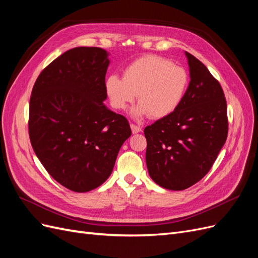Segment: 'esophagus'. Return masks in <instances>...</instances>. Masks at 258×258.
<instances>
[{"instance_id":"obj_1","label":"esophagus","mask_w":258,"mask_h":258,"mask_svg":"<svg viewBox=\"0 0 258 258\" xmlns=\"http://www.w3.org/2000/svg\"><path fill=\"white\" fill-rule=\"evenodd\" d=\"M130 127H131L132 134H139V132H141V131H142L141 127L137 126V124H135V123H131V124H130Z\"/></svg>"}]
</instances>
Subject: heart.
Wrapping results in <instances>:
<instances>
[{"label":"heart","instance_id":"obj_1","mask_svg":"<svg viewBox=\"0 0 258 258\" xmlns=\"http://www.w3.org/2000/svg\"><path fill=\"white\" fill-rule=\"evenodd\" d=\"M186 70L172 61L155 54L137 59L122 72L105 81V91L115 110L123 111L136 100L139 105L134 114L137 118L150 115L160 119L172 114L181 105L188 87Z\"/></svg>","mask_w":258,"mask_h":258}]
</instances>
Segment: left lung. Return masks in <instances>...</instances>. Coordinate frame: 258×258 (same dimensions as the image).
<instances>
[{
  "label": "left lung",
  "instance_id": "8db88e82",
  "mask_svg": "<svg viewBox=\"0 0 258 258\" xmlns=\"http://www.w3.org/2000/svg\"><path fill=\"white\" fill-rule=\"evenodd\" d=\"M190 82L184 100L167 117L144 129L146 166L163 188L183 190L212 168L228 135L227 103L221 84L186 52Z\"/></svg>",
  "mask_w": 258,
  "mask_h": 258
}]
</instances>
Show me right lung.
<instances>
[{"label": "right lung", "instance_id": "obj_1", "mask_svg": "<svg viewBox=\"0 0 258 258\" xmlns=\"http://www.w3.org/2000/svg\"><path fill=\"white\" fill-rule=\"evenodd\" d=\"M108 64L102 48H72L43 70L31 93L33 150L47 172L76 192L106 181L131 136L126 117L103 103Z\"/></svg>", "mask_w": 258, "mask_h": 258}]
</instances>
